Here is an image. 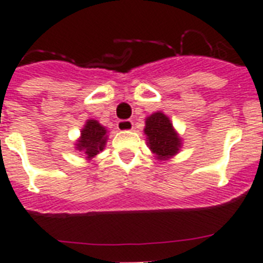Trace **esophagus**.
<instances>
[{"instance_id":"esophagus-1","label":"esophagus","mask_w":263,"mask_h":263,"mask_svg":"<svg viewBox=\"0 0 263 263\" xmlns=\"http://www.w3.org/2000/svg\"><path fill=\"white\" fill-rule=\"evenodd\" d=\"M117 129L121 132H130L134 129V122L132 120H121L117 122Z\"/></svg>"}]
</instances>
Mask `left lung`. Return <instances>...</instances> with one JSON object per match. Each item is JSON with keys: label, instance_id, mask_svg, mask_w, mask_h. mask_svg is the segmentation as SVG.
I'll return each mask as SVG.
<instances>
[{"label": "left lung", "instance_id": "1", "mask_svg": "<svg viewBox=\"0 0 263 263\" xmlns=\"http://www.w3.org/2000/svg\"><path fill=\"white\" fill-rule=\"evenodd\" d=\"M143 133L150 152L160 162L171 159L182 148V137L163 111H155L146 117Z\"/></svg>", "mask_w": 263, "mask_h": 263}]
</instances>
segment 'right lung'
Returning a JSON list of instances; mask_svg holds the SVG:
<instances>
[{"instance_id": "1", "label": "right lung", "mask_w": 263, "mask_h": 263, "mask_svg": "<svg viewBox=\"0 0 263 263\" xmlns=\"http://www.w3.org/2000/svg\"><path fill=\"white\" fill-rule=\"evenodd\" d=\"M108 142V130L97 120H87L76 139L75 148L83 153L87 160H92L105 148Z\"/></svg>"}]
</instances>
